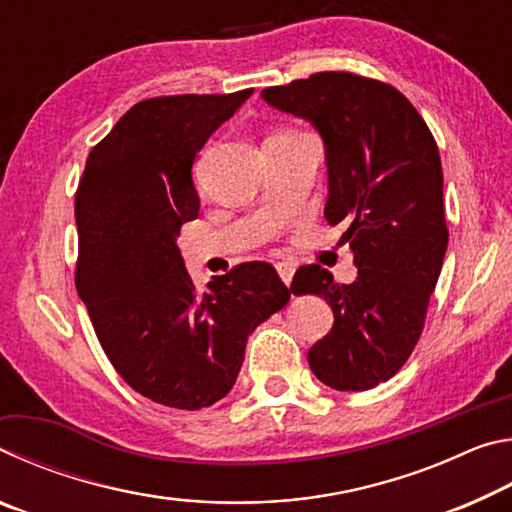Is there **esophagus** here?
Here are the masks:
<instances>
[{"instance_id": "esophagus-1", "label": "esophagus", "mask_w": 512, "mask_h": 512, "mask_svg": "<svg viewBox=\"0 0 512 512\" xmlns=\"http://www.w3.org/2000/svg\"><path fill=\"white\" fill-rule=\"evenodd\" d=\"M277 268V273H280V277H282V282L287 284H291V280H293V273H296V266H293L291 262H280L275 266Z\"/></svg>"}]
</instances>
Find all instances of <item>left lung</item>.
I'll use <instances>...</instances> for the list:
<instances>
[{
    "label": "left lung",
    "instance_id": "obj_1",
    "mask_svg": "<svg viewBox=\"0 0 512 512\" xmlns=\"http://www.w3.org/2000/svg\"><path fill=\"white\" fill-rule=\"evenodd\" d=\"M282 112L311 121L325 142V219L343 225L357 280L336 284L318 264L293 275L296 296L334 311L311 345L309 368L336 391H368L400 370L418 343L447 250L443 164L420 112L393 85L350 72L262 90Z\"/></svg>",
    "mask_w": 512,
    "mask_h": 512
}]
</instances>
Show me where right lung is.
I'll use <instances>...</instances> for the list:
<instances>
[{"instance_id":"add662e5","label":"right lung","mask_w":512,"mask_h":512,"mask_svg":"<svg viewBox=\"0 0 512 512\" xmlns=\"http://www.w3.org/2000/svg\"><path fill=\"white\" fill-rule=\"evenodd\" d=\"M253 88L135 103L94 146L76 192V291L103 352L137 393L196 411L235 386L246 341L291 291L246 262L198 293L176 239L198 216L192 164Z\"/></svg>"}]
</instances>
